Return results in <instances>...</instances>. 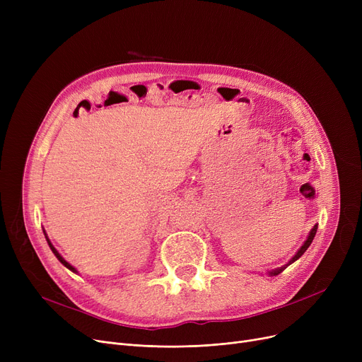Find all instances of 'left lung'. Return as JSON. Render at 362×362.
Listing matches in <instances>:
<instances>
[{"instance_id":"obj_1","label":"left lung","mask_w":362,"mask_h":362,"mask_svg":"<svg viewBox=\"0 0 362 362\" xmlns=\"http://www.w3.org/2000/svg\"><path fill=\"white\" fill-rule=\"evenodd\" d=\"M317 229H318V224H315L313 229H311V232H310V235H308V238H307V240L303 242V245L300 246V248L298 250V252L291 258V261L288 262V264H284V265H281V267H277V269H274V270H270V272H267V274L269 276H277V274H280L284 269L286 267H289V265L292 264V262H295L298 258H300L302 255H303V252H305L307 250H308V246L313 243V239H314V236H315V233H317Z\"/></svg>"}]
</instances>
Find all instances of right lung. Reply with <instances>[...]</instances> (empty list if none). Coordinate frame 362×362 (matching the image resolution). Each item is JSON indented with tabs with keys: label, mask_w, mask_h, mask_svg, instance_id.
Wrapping results in <instances>:
<instances>
[{
	"label": "right lung",
	"mask_w": 362,
	"mask_h": 362,
	"mask_svg": "<svg viewBox=\"0 0 362 362\" xmlns=\"http://www.w3.org/2000/svg\"><path fill=\"white\" fill-rule=\"evenodd\" d=\"M44 235H45V239H47V242H48V245H49V248H51V251H52V254H54V255H55V257H57V259H59V261H60V262H62V264H63V265H64V267H67V269H69V270H70V272H73V273H78V270H76V269H74V267H73V265H71V264H70V262H67V261H66V259H64V258H63V257H62V254H60V252H59V251H57V250H55V248H54V245H52V243H51V240H49V239H48V236H47V233H45V230H44Z\"/></svg>",
	"instance_id": "1"
}]
</instances>
